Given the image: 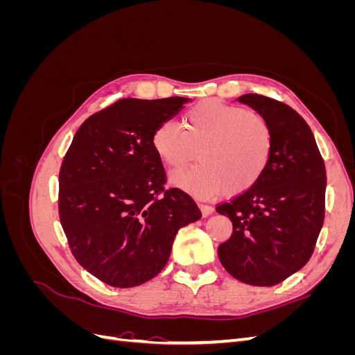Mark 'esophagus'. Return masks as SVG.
<instances>
[{
  "instance_id": "obj_1",
  "label": "esophagus",
  "mask_w": 355,
  "mask_h": 355,
  "mask_svg": "<svg viewBox=\"0 0 355 355\" xmlns=\"http://www.w3.org/2000/svg\"><path fill=\"white\" fill-rule=\"evenodd\" d=\"M198 207H200V210H201V213H202V216H204V218L209 216V214H211V213H213V207H211V206H209V204L198 202Z\"/></svg>"
}]
</instances>
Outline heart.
Listing matches in <instances>:
<instances>
[{
	"label": "heart",
	"mask_w": 355,
	"mask_h": 355,
	"mask_svg": "<svg viewBox=\"0 0 355 355\" xmlns=\"http://www.w3.org/2000/svg\"><path fill=\"white\" fill-rule=\"evenodd\" d=\"M274 137L259 112L219 99H206L189 108L184 127L173 120L158 123L151 146L168 168H178L197 155L200 163L173 171L171 185L194 197L240 196L253 188L270 164Z\"/></svg>",
	"instance_id": "obj_1"
}]
</instances>
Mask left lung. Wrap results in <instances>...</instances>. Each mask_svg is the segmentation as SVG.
<instances>
[{
    "instance_id": "1",
    "label": "left lung",
    "mask_w": 355,
    "mask_h": 355,
    "mask_svg": "<svg viewBox=\"0 0 355 355\" xmlns=\"http://www.w3.org/2000/svg\"><path fill=\"white\" fill-rule=\"evenodd\" d=\"M266 118L272 154L257 184L216 211L232 222L220 263L252 286H275L313 256L326 211V166L306 121L288 105L249 93L237 99Z\"/></svg>"
}]
</instances>
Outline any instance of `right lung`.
<instances>
[{"label": "right lung", "instance_id": "add662e5", "mask_svg": "<svg viewBox=\"0 0 355 355\" xmlns=\"http://www.w3.org/2000/svg\"><path fill=\"white\" fill-rule=\"evenodd\" d=\"M187 98H125L90 115L62 161L59 218L78 263L114 287H135L166 266L179 228L201 218L196 201L166 188L154 127Z\"/></svg>", "mask_w": 355, "mask_h": 355}]
</instances>
